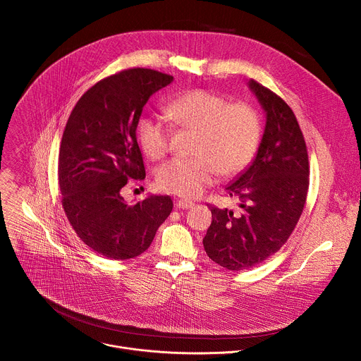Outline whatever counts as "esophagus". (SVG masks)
<instances>
[{
    "instance_id": "esophagus-1",
    "label": "esophagus",
    "mask_w": 361,
    "mask_h": 361,
    "mask_svg": "<svg viewBox=\"0 0 361 361\" xmlns=\"http://www.w3.org/2000/svg\"><path fill=\"white\" fill-rule=\"evenodd\" d=\"M192 205H194L192 201H187V200H177L176 201V207L180 209V210H188V209L192 207Z\"/></svg>"
}]
</instances>
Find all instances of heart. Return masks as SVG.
Returning a JSON list of instances; mask_svg holds the SVG:
<instances>
[{"label": "heart", "instance_id": "b5f03b06", "mask_svg": "<svg viewBox=\"0 0 361 361\" xmlns=\"http://www.w3.org/2000/svg\"><path fill=\"white\" fill-rule=\"evenodd\" d=\"M167 118L177 127L197 131L192 159H174L156 174L157 187L178 197L194 198L214 184L219 173L233 176L254 156L260 140V120L243 102L228 104L227 98L207 90L181 94L166 107ZM137 135L145 156L157 161L170 148L171 131L157 116L140 120Z\"/></svg>", "mask_w": 361, "mask_h": 361}]
</instances>
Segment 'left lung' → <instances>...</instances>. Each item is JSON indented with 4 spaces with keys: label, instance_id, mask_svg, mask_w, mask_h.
<instances>
[{
    "label": "left lung",
    "instance_id": "8db88e82",
    "mask_svg": "<svg viewBox=\"0 0 361 361\" xmlns=\"http://www.w3.org/2000/svg\"><path fill=\"white\" fill-rule=\"evenodd\" d=\"M250 91L264 111L263 137L251 166L226 192L240 210L212 207L213 221L204 250L219 266L240 271L277 252L293 233L305 204L308 157L297 118L269 88L250 80Z\"/></svg>",
    "mask_w": 361,
    "mask_h": 361
}]
</instances>
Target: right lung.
I'll return each instance as SVG.
<instances>
[{
  "mask_svg": "<svg viewBox=\"0 0 361 361\" xmlns=\"http://www.w3.org/2000/svg\"><path fill=\"white\" fill-rule=\"evenodd\" d=\"M173 77L131 68L101 80L75 104L59 157L63 207L78 237L111 260L144 252L173 210L169 195L128 204L121 188L145 178L137 126L152 94Z\"/></svg>",
  "mask_w": 361,
  "mask_h": 361,
  "instance_id": "1",
  "label": "right lung"
}]
</instances>
